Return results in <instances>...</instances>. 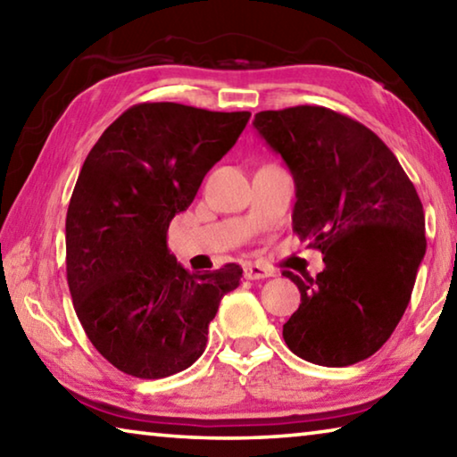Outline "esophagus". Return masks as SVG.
Wrapping results in <instances>:
<instances>
[{"instance_id": "1", "label": "esophagus", "mask_w": 457, "mask_h": 457, "mask_svg": "<svg viewBox=\"0 0 457 457\" xmlns=\"http://www.w3.org/2000/svg\"><path fill=\"white\" fill-rule=\"evenodd\" d=\"M244 276L247 280H264V278L274 276V272L270 268L258 264V262H250V264H245L244 268Z\"/></svg>"}]
</instances>
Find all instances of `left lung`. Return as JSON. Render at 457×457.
Wrapping results in <instances>:
<instances>
[{"label":"left lung","mask_w":457,"mask_h":457,"mask_svg":"<svg viewBox=\"0 0 457 457\" xmlns=\"http://www.w3.org/2000/svg\"><path fill=\"white\" fill-rule=\"evenodd\" d=\"M253 129L296 185L292 228L324 253L298 286L284 340L300 359L346 367L386 343L411 298L425 256L421 199L373 130L324 106L262 111Z\"/></svg>","instance_id":"1"}]
</instances>
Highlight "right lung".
<instances>
[{"instance_id": "right-lung-1", "label": "right lung", "mask_w": 457, "mask_h": 457, "mask_svg": "<svg viewBox=\"0 0 457 457\" xmlns=\"http://www.w3.org/2000/svg\"><path fill=\"white\" fill-rule=\"evenodd\" d=\"M250 112L143 103L108 127L80 169L66 213L74 311L122 373L163 378L205 351L207 327L242 268L189 274L167 247L169 223L242 135Z\"/></svg>"}]
</instances>
